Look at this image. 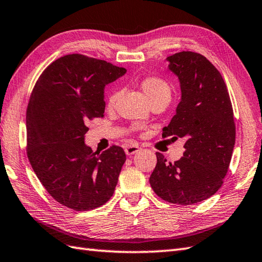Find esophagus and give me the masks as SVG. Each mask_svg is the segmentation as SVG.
<instances>
[{
	"label": "esophagus",
	"mask_w": 262,
	"mask_h": 262,
	"mask_svg": "<svg viewBox=\"0 0 262 262\" xmlns=\"http://www.w3.org/2000/svg\"><path fill=\"white\" fill-rule=\"evenodd\" d=\"M138 151H141V147L138 145H127L125 147V152L127 155H134Z\"/></svg>",
	"instance_id": "obj_1"
}]
</instances>
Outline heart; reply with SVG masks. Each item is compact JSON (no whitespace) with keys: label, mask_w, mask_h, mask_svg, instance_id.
Listing matches in <instances>:
<instances>
[{"label":"heart","mask_w":262,"mask_h":262,"mask_svg":"<svg viewBox=\"0 0 262 262\" xmlns=\"http://www.w3.org/2000/svg\"><path fill=\"white\" fill-rule=\"evenodd\" d=\"M140 86L143 90L144 94L147 97L149 102L157 101L160 99H169L171 98V86L165 80L158 76H146L141 80ZM119 91L111 90L107 96V107L109 109L114 108L118 100Z\"/></svg>","instance_id":"heart-1"}]
</instances>
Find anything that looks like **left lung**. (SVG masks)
<instances>
[{"label": "left lung", "mask_w": 262, "mask_h": 262, "mask_svg": "<svg viewBox=\"0 0 262 262\" xmlns=\"http://www.w3.org/2000/svg\"><path fill=\"white\" fill-rule=\"evenodd\" d=\"M166 60L180 81L181 101L162 137L185 138V152L174 163L158 152L149 183L165 202L192 205L223 185L235 144L234 116L223 77L207 58L180 52Z\"/></svg>", "instance_id": "obj_1"}]
</instances>
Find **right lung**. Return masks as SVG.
<instances>
[{
  "mask_svg": "<svg viewBox=\"0 0 262 262\" xmlns=\"http://www.w3.org/2000/svg\"><path fill=\"white\" fill-rule=\"evenodd\" d=\"M126 73L102 59L65 55L42 72L27 108V154L51 196L74 210H90L114 194L126 154L85 145L89 120L103 117V90Z\"/></svg>",
  "mask_w": 262,
  "mask_h": 262,
  "instance_id": "add662e5",
  "label": "right lung"
}]
</instances>
